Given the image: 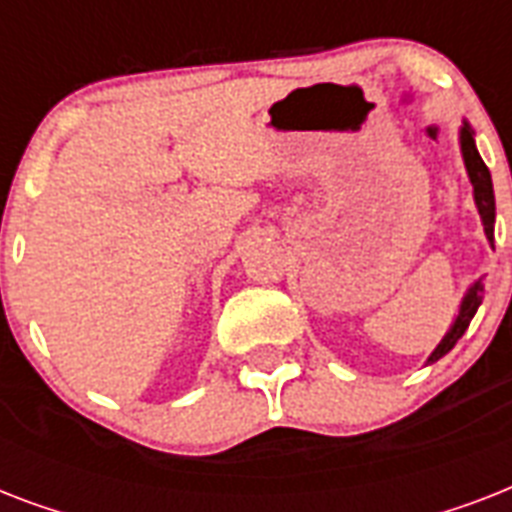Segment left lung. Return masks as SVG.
I'll use <instances>...</instances> for the list:
<instances>
[{
  "label": "left lung",
  "mask_w": 512,
  "mask_h": 512,
  "mask_svg": "<svg viewBox=\"0 0 512 512\" xmlns=\"http://www.w3.org/2000/svg\"><path fill=\"white\" fill-rule=\"evenodd\" d=\"M460 148H462V159H465V170H468L470 183H473V199H476L478 215H481V223H484V233L489 244H494V188H492V175H489V167L484 164L481 154H478L476 140H473V130H470V124L465 122L460 130ZM484 300V279L473 281V287L468 289V295L462 297L460 313H457V319H454L452 329L446 332L444 340L438 342L436 350L430 353L428 364L438 361V358H444L449 350L457 345L462 335H465V329L470 327V321L476 316L478 305Z\"/></svg>",
  "instance_id": "left-lung-1"
}]
</instances>
